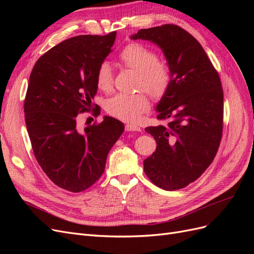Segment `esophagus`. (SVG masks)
<instances>
[{
    "mask_svg": "<svg viewBox=\"0 0 254 254\" xmlns=\"http://www.w3.org/2000/svg\"><path fill=\"white\" fill-rule=\"evenodd\" d=\"M125 130H126V131H141V128L139 126L127 124L125 126Z\"/></svg>",
    "mask_w": 254,
    "mask_h": 254,
    "instance_id": "1",
    "label": "esophagus"
}]
</instances>
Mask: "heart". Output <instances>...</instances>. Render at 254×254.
I'll return each mask as SVG.
<instances>
[{"mask_svg":"<svg viewBox=\"0 0 254 254\" xmlns=\"http://www.w3.org/2000/svg\"><path fill=\"white\" fill-rule=\"evenodd\" d=\"M120 63L136 72L135 90H143L153 98L161 99L171 88L173 73L171 65L147 45L131 42L119 55ZM114 75L108 63H102L96 70V84L99 90L109 93L113 89ZM134 94H118L106 103V111L112 117L128 123H136L148 112L150 103L145 92Z\"/></svg>","mask_w":254,"mask_h":254,"instance_id":"obj_1","label":"heart"}]
</instances>
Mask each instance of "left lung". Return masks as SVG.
I'll list each match as a JSON object with an SVG mask.
<instances>
[{
	"instance_id": "8db88e82",
	"label": "left lung",
	"mask_w": 254,
	"mask_h": 254,
	"mask_svg": "<svg viewBox=\"0 0 254 254\" xmlns=\"http://www.w3.org/2000/svg\"><path fill=\"white\" fill-rule=\"evenodd\" d=\"M131 38L158 44L173 73L157 106V119L165 124L145 128L158 145L144 160V172L161 189L180 190L197 180L217 153L224 128L219 74L200 43L178 25L140 29Z\"/></svg>"
}]
</instances>
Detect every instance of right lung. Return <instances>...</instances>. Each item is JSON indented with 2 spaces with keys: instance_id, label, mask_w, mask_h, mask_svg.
<instances>
[{
  "instance_id": "add662e5",
  "label": "right lung",
  "mask_w": 254,
  "mask_h": 254,
  "mask_svg": "<svg viewBox=\"0 0 254 254\" xmlns=\"http://www.w3.org/2000/svg\"><path fill=\"white\" fill-rule=\"evenodd\" d=\"M115 36L81 35L60 42L37 60L29 76L24 117L35 158L52 182L73 193L101 178L107 156L124 132V124L110 117L84 130L77 127L78 114L101 113L92 105L96 70Z\"/></svg>"
}]
</instances>
